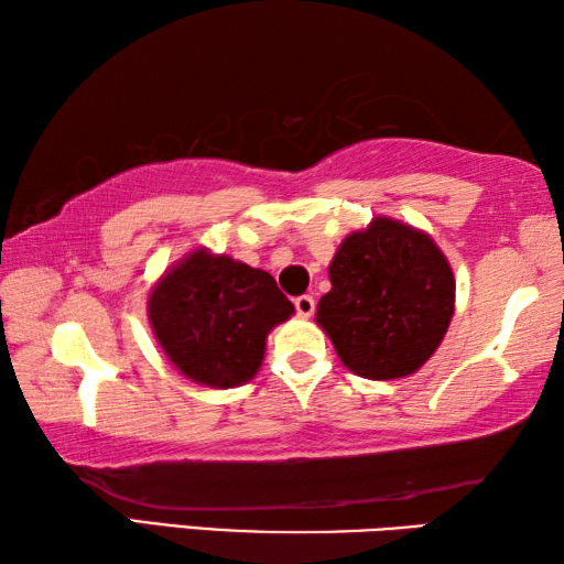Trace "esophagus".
<instances>
[{
  "instance_id": "34e87169",
  "label": "esophagus",
  "mask_w": 564,
  "mask_h": 564,
  "mask_svg": "<svg viewBox=\"0 0 564 564\" xmlns=\"http://www.w3.org/2000/svg\"><path fill=\"white\" fill-rule=\"evenodd\" d=\"M293 303H295V313H299L301 318H311L313 311H316V301H313V295H299Z\"/></svg>"
}]
</instances>
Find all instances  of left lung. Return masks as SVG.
Returning <instances> with one entry per match:
<instances>
[{"label": "left lung", "instance_id": "1", "mask_svg": "<svg viewBox=\"0 0 564 564\" xmlns=\"http://www.w3.org/2000/svg\"><path fill=\"white\" fill-rule=\"evenodd\" d=\"M316 321L360 378L413 376L441 346L455 311L445 253L420 228L376 216L343 238Z\"/></svg>", "mask_w": 564, "mask_h": 564}]
</instances>
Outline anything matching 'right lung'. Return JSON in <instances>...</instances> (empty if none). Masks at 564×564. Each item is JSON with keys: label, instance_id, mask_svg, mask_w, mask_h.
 I'll return each mask as SVG.
<instances>
[{"label": "right lung", "instance_id": "1", "mask_svg": "<svg viewBox=\"0 0 564 564\" xmlns=\"http://www.w3.org/2000/svg\"><path fill=\"white\" fill-rule=\"evenodd\" d=\"M151 330L166 358L206 388H236L259 373L265 338L295 308L273 275L196 248L149 293Z\"/></svg>", "mask_w": 564, "mask_h": 564}]
</instances>
